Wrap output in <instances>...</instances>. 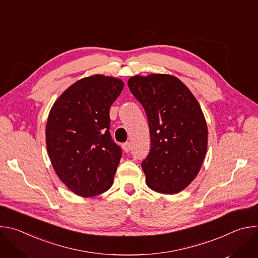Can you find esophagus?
<instances>
[{
    "label": "esophagus",
    "mask_w": 258,
    "mask_h": 258,
    "mask_svg": "<svg viewBox=\"0 0 258 258\" xmlns=\"http://www.w3.org/2000/svg\"><path fill=\"white\" fill-rule=\"evenodd\" d=\"M122 149H123V151L124 152H130L131 151V149H132V145H131V143L130 142H127V143H124L123 145H122Z\"/></svg>",
    "instance_id": "34e87169"
}]
</instances>
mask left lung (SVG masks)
<instances>
[{"label":"left lung","mask_w":258,"mask_h":258,"mask_svg":"<svg viewBox=\"0 0 258 258\" xmlns=\"http://www.w3.org/2000/svg\"><path fill=\"white\" fill-rule=\"evenodd\" d=\"M127 85L149 122L151 149L142 162L147 186L161 194H177L197 176L207 151L202 109L188 87L170 75L135 76Z\"/></svg>","instance_id":"1"}]
</instances>
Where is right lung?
I'll use <instances>...</instances> for the list:
<instances>
[{
    "label": "right lung",
    "instance_id": "1",
    "mask_svg": "<svg viewBox=\"0 0 258 258\" xmlns=\"http://www.w3.org/2000/svg\"><path fill=\"white\" fill-rule=\"evenodd\" d=\"M124 83L94 75L68 87L53 104L46 145L53 168L65 186L82 197L112 186L121 149L110 136L109 110Z\"/></svg>",
    "mask_w": 258,
    "mask_h": 258
}]
</instances>
